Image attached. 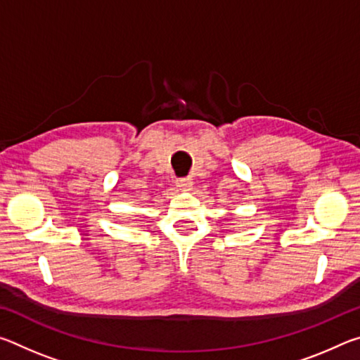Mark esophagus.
<instances>
[{
    "label": "esophagus",
    "instance_id": "34e87169",
    "mask_svg": "<svg viewBox=\"0 0 360 360\" xmlns=\"http://www.w3.org/2000/svg\"><path fill=\"white\" fill-rule=\"evenodd\" d=\"M176 184H178V187H179V191H191L192 188V184H193V181H192V178H182V179H178V182H176Z\"/></svg>",
    "mask_w": 360,
    "mask_h": 360
}]
</instances>
